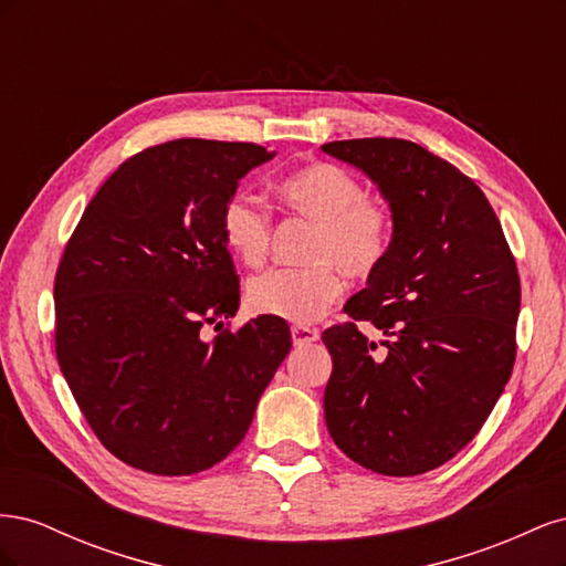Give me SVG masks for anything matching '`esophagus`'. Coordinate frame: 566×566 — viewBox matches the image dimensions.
Listing matches in <instances>:
<instances>
[{
  "instance_id": "1",
  "label": "esophagus",
  "mask_w": 566,
  "mask_h": 566,
  "mask_svg": "<svg viewBox=\"0 0 566 566\" xmlns=\"http://www.w3.org/2000/svg\"><path fill=\"white\" fill-rule=\"evenodd\" d=\"M293 345L295 347H306V345H312V342H316L318 339V331H314V328H306V325H293Z\"/></svg>"
}]
</instances>
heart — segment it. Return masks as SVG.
<instances>
[{
	"mask_svg": "<svg viewBox=\"0 0 566 566\" xmlns=\"http://www.w3.org/2000/svg\"><path fill=\"white\" fill-rule=\"evenodd\" d=\"M276 193L290 212L316 224L306 248V266L269 269L248 283L250 310L290 323H312L342 293V273L366 279L378 271L391 248V214L370 200L364 181L335 163L304 165L285 175ZM221 238L238 262H264L271 214L250 193H235L221 210Z\"/></svg>",
	"mask_w": 566,
	"mask_h": 566,
	"instance_id": "heart-1",
	"label": "heart"
}]
</instances>
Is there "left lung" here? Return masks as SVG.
I'll return each instance as SVG.
<instances>
[{"mask_svg":"<svg viewBox=\"0 0 566 566\" xmlns=\"http://www.w3.org/2000/svg\"><path fill=\"white\" fill-rule=\"evenodd\" d=\"M378 184L391 210V248L333 325L323 410L333 441L387 476L430 472L465 449L503 394L517 342L515 256L470 177L406 139L321 146ZM370 319L384 349L355 328Z\"/></svg>","mask_w":566,"mask_h":566,"instance_id":"left-lung-1","label":"left lung"}]
</instances>
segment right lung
Wrapping results in <instances>:
<instances>
[{"label":"right lung","mask_w":566,"mask_h":566,"mask_svg":"<svg viewBox=\"0 0 566 566\" xmlns=\"http://www.w3.org/2000/svg\"><path fill=\"white\" fill-rule=\"evenodd\" d=\"M273 156L243 142L150 146L98 188L65 245L59 366L98 441L136 470L186 476L224 460L293 347L276 316L201 333L241 302L221 210Z\"/></svg>","instance_id":"obj_1"}]
</instances>
